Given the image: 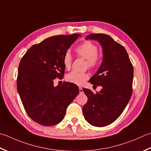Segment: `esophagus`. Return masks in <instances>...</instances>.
I'll return each instance as SVG.
<instances>
[{
    "instance_id": "34e87169",
    "label": "esophagus",
    "mask_w": 151,
    "mask_h": 151,
    "mask_svg": "<svg viewBox=\"0 0 151 151\" xmlns=\"http://www.w3.org/2000/svg\"><path fill=\"white\" fill-rule=\"evenodd\" d=\"M79 91H80V93H83V90H82V88H81V87L79 88Z\"/></svg>"
}]
</instances>
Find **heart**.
<instances>
[{
    "instance_id": "obj_1",
    "label": "heart",
    "mask_w": 151,
    "mask_h": 151,
    "mask_svg": "<svg viewBox=\"0 0 151 151\" xmlns=\"http://www.w3.org/2000/svg\"><path fill=\"white\" fill-rule=\"evenodd\" d=\"M75 53L78 56L83 58L87 60V65L90 69L96 68L99 64V58L98 53V47L96 44L91 41H85L80 44L75 48ZM64 67L66 69H69L71 65L72 56L69 52L65 54L63 59ZM88 78V75L84 73H78L73 71L68 74L66 79L68 82L71 83L81 86Z\"/></svg>"
}]
</instances>
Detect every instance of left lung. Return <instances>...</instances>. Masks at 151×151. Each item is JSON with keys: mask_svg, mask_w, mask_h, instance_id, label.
<instances>
[{"mask_svg": "<svg viewBox=\"0 0 151 151\" xmlns=\"http://www.w3.org/2000/svg\"><path fill=\"white\" fill-rule=\"evenodd\" d=\"M86 39L97 40L103 48V61L89 82L101 86L94 93L83 88L88 101L82 111L86 120L96 127L106 126L114 122L131 98L134 68L124 47L107 35L90 34Z\"/></svg>", "mask_w": 151, "mask_h": 151, "instance_id": "1", "label": "left lung"}]
</instances>
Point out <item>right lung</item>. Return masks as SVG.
<instances>
[{"mask_svg": "<svg viewBox=\"0 0 151 151\" xmlns=\"http://www.w3.org/2000/svg\"><path fill=\"white\" fill-rule=\"evenodd\" d=\"M79 34L49 37L29 48L20 61L17 89L26 113L35 122L46 126L58 124L67 108L79 93L70 82L54 86L63 78V56Z\"/></svg>", "mask_w": 151, "mask_h": 151, "instance_id": "1", "label": "right lung"}]
</instances>
